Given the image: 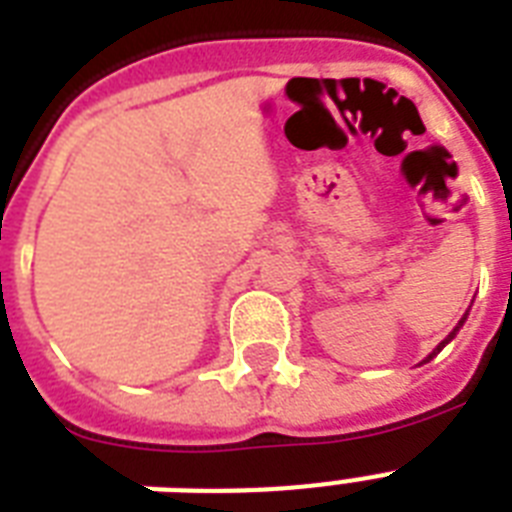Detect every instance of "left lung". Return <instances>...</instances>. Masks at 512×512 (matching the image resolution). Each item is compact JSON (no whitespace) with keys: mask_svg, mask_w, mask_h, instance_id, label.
Wrapping results in <instances>:
<instances>
[{"mask_svg":"<svg viewBox=\"0 0 512 512\" xmlns=\"http://www.w3.org/2000/svg\"><path fill=\"white\" fill-rule=\"evenodd\" d=\"M465 316H468V313H465ZM465 316H462V319H460V324H457V329H454V332H452V335H449V337H446V340H444V342H441V345H438V348H436V350H433V353H430V356H428V361H430V358H433V356H436V353H438V350H441V348H444V345H446V342H449V340H452V337H454V335H457V332H460V327H462V321H465Z\"/></svg>","mask_w":512,"mask_h":512,"instance_id":"1","label":"left lung"}]
</instances>
